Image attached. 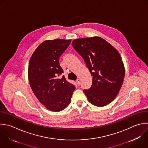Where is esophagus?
Instances as JSON below:
<instances>
[{
	"label": "esophagus",
	"instance_id": "obj_1",
	"mask_svg": "<svg viewBox=\"0 0 148 148\" xmlns=\"http://www.w3.org/2000/svg\"><path fill=\"white\" fill-rule=\"evenodd\" d=\"M76 82H77L78 86H80V79H77L76 80Z\"/></svg>",
	"mask_w": 148,
	"mask_h": 148
}]
</instances>
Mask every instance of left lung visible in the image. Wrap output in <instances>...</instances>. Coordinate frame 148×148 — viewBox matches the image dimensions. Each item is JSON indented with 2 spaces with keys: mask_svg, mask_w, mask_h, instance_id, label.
Masks as SVG:
<instances>
[{
  "mask_svg": "<svg viewBox=\"0 0 148 148\" xmlns=\"http://www.w3.org/2000/svg\"><path fill=\"white\" fill-rule=\"evenodd\" d=\"M72 45L92 76L91 87L83 90L88 101L98 107L107 105L116 97L124 81L125 69L119 53L98 36L75 39Z\"/></svg>",
  "mask_w": 148,
  "mask_h": 148,
  "instance_id": "8db88e82",
  "label": "left lung"
}]
</instances>
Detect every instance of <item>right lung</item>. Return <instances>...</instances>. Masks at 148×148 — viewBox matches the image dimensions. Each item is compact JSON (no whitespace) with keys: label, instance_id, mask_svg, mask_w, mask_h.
<instances>
[{"label":"right lung","instance_id":"right-lung-1","mask_svg":"<svg viewBox=\"0 0 148 148\" xmlns=\"http://www.w3.org/2000/svg\"><path fill=\"white\" fill-rule=\"evenodd\" d=\"M71 40L57 39L42 43L32 55L28 66L30 86L39 102L53 112L64 110L70 103L75 86L69 83L59 59Z\"/></svg>","mask_w":148,"mask_h":148}]
</instances>
